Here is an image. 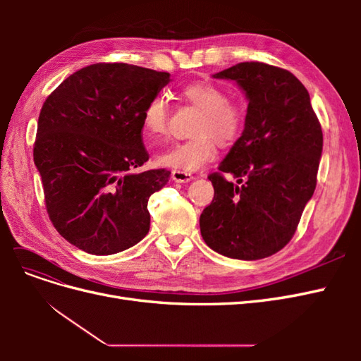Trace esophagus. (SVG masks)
Wrapping results in <instances>:
<instances>
[{
    "label": "esophagus",
    "mask_w": 361,
    "mask_h": 361,
    "mask_svg": "<svg viewBox=\"0 0 361 361\" xmlns=\"http://www.w3.org/2000/svg\"><path fill=\"white\" fill-rule=\"evenodd\" d=\"M192 174L188 171H183V170H173L171 171V179L174 182H179V183H187L190 180H192Z\"/></svg>",
    "instance_id": "34e87169"
}]
</instances>
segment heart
I'll return each mask as SVG.
<instances>
[{
	"label": "heart",
	"mask_w": 361,
	"mask_h": 361,
	"mask_svg": "<svg viewBox=\"0 0 361 361\" xmlns=\"http://www.w3.org/2000/svg\"><path fill=\"white\" fill-rule=\"evenodd\" d=\"M182 96L200 111L192 128L194 137L159 152L157 162L164 167L195 171L215 158L216 143L223 147L231 146L243 134L245 108L239 101L231 99L224 87L206 80L185 85ZM169 114L164 96L152 97L141 116L145 134L149 138L166 134Z\"/></svg>",
	"instance_id": "1"
}]
</instances>
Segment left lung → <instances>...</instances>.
<instances>
[{
	"instance_id": "obj_1",
	"label": "left lung",
	"mask_w": 361,
	"mask_h": 361,
	"mask_svg": "<svg viewBox=\"0 0 361 361\" xmlns=\"http://www.w3.org/2000/svg\"><path fill=\"white\" fill-rule=\"evenodd\" d=\"M233 80L248 108L243 135L207 179L214 200L200 215L204 243L232 259L276 255L297 231L316 188L322 129L309 92L286 69L245 61L214 75ZM226 172L238 178L228 183Z\"/></svg>"
}]
</instances>
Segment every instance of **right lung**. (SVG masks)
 Listing matches in <instances>:
<instances>
[{
  "label": "right lung",
  "mask_w": 361,
  "mask_h": 361,
  "mask_svg": "<svg viewBox=\"0 0 361 361\" xmlns=\"http://www.w3.org/2000/svg\"><path fill=\"white\" fill-rule=\"evenodd\" d=\"M169 81V72L96 63L68 76L43 102L32 157L47 212L85 253L114 255L149 232V197L170 171H137L149 159L141 116Z\"/></svg>",
  "instance_id": "obj_1"
}]
</instances>
